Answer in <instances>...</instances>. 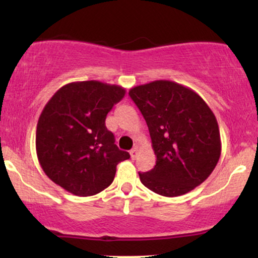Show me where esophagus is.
<instances>
[{"instance_id": "34e87169", "label": "esophagus", "mask_w": 258, "mask_h": 258, "mask_svg": "<svg viewBox=\"0 0 258 258\" xmlns=\"http://www.w3.org/2000/svg\"><path fill=\"white\" fill-rule=\"evenodd\" d=\"M137 148H133V149L131 150V152H130V155H131V158L135 160L136 158H137Z\"/></svg>"}]
</instances>
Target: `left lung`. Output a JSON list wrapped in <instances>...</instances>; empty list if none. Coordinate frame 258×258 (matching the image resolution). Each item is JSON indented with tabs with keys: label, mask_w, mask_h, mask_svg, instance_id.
<instances>
[{
	"label": "left lung",
	"mask_w": 258,
	"mask_h": 258,
	"mask_svg": "<svg viewBox=\"0 0 258 258\" xmlns=\"http://www.w3.org/2000/svg\"><path fill=\"white\" fill-rule=\"evenodd\" d=\"M149 128L156 165L141 182L162 197H179L200 185L221 156L217 120L197 92L156 80L130 90Z\"/></svg>",
	"instance_id": "obj_1"
}]
</instances>
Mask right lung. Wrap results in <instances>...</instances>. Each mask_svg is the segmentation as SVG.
<instances>
[{"label": "right lung", "mask_w": 258, "mask_h": 258, "mask_svg": "<svg viewBox=\"0 0 258 258\" xmlns=\"http://www.w3.org/2000/svg\"><path fill=\"white\" fill-rule=\"evenodd\" d=\"M121 86L79 81L63 86L44 105L36 128V153L43 172L78 197L108 188L117 164L130 154L115 144L105 119L125 97Z\"/></svg>", "instance_id": "add662e5"}]
</instances>
